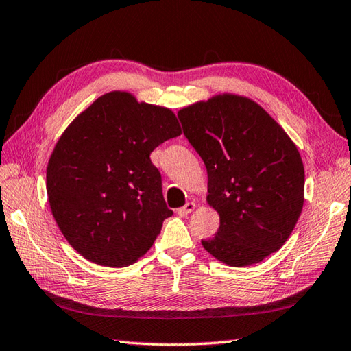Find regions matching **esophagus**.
Segmentation results:
<instances>
[{"label": "esophagus", "mask_w": 351, "mask_h": 351, "mask_svg": "<svg viewBox=\"0 0 351 351\" xmlns=\"http://www.w3.org/2000/svg\"><path fill=\"white\" fill-rule=\"evenodd\" d=\"M196 208V204L195 202H187L184 205V207H181V208H178V215L180 216H187V215H190L191 211H193Z\"/></svg>", "instance_id": "1"}]
</instances>
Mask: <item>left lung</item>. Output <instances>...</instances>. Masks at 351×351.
<instances>
[{
  "mask_svg": "<svg viewBox=\"0 0 351 351\" xmlns=\"http://www.w3.org/2000/svg\"><path fill=\"white\" fill-rule=\"evenodd\" d=\"M185 138L208 173L207 201L221 216L202 246L240 267L262 262L291 236L304 202L300 152L250 99L223 94L178 112Z\"/></svg>",
  "mask_w": 351,
  "mask_h": 351,
  "instance_id": "8db88e82",
  "label": "left lung"
}]
</instances>
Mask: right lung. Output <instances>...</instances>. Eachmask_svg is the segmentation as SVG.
<instances>
[{
	"label": "right lung",
	"mask_w": 351,
	"mask_h": 351,
	"mask_svg": "<svg viewBox=\"0 0 351 351\" xmlns=\"http://www.w3.org/2000/svg\"><path fill=\"white\" fill-rule=\"evenodd\" d=\"M181 135L167 108L128 93L101 95L59 138L47 167L58 226L89 262L123 267L146 254L173 211L150 154Z\"/></svg>",
	"instance_id": "1"
}]
</instances>
